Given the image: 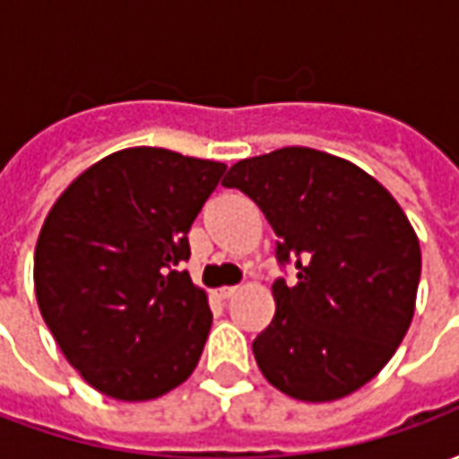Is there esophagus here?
Masks as SVG:
<instances>
[{
    "label": "esophagus",
    "mask_w": 459,
    "mask_h": 459,
    "mask_svg": "<svg viewBox=\"0 0 459 459\" xmlns=\"http://www.w3.org/2000/svg\"><path fill=\"white\" fill-rule=\"evenodd\" d=\"M236 292H238V285H226V288H219V290H216V295H219L221 299L233 298Z\"/></svg>",
    "instance_id": "esophagus-1"
}]
</instances>
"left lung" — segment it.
<instances>
[{
    "mask_svg": "<svg viewBox=\"0 0 459 459\" xmlns=\"http://www.w3.org/2000/svg\"><path fill=\"white\" fill-rule=\"evenodd\" d=\"M255 201L278 236L275 317L253 342L282 394L325 403L368 384L395 354L415 312L420 246L398 201L351 161L309 150L240 160L223 179Z\"/></svg>",
    "mask_w": 459,
    "mask_h": 459,
    "instance_id": "left-lung-1",
    "label": "left lung"
}]
</instances>
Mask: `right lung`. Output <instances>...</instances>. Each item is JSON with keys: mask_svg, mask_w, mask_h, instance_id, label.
I'll list each match as a JSON object with an SVG mask.
<instances>
[{"mask_svg": "<svg viewBox=\"0 0 459 459\" xmlns=\"http://www.w3.org/2000/svg\"><path fill=\"white\" fill-rule=\"evenodd\" d=\"M226 164L130 147L85 169L46 216L34 288L56 344L95 391L152 401L184 384L209 337L189 229Z\"/></svg>", "mask_w": 459, "mask_h": 459, "instance_id": "1", "label": "right lung"}]
</instances>
